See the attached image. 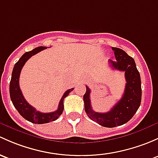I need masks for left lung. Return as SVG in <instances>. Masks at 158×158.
<instances>
[{
    "label": "left lung",
    "instance_id": "8db88e82",
    "mask_svg": "<svg viewBox=\"0 0 158 158\" xmlns=\"http://www.w3.org/2000/svg\"><path fill=\"white\" fill-rule=\"evenodd\" d=\"M116 60H109V64L114 69L125 72L127 81L125 91L122 98L107 113L95 112L92 110L90 101L91 90L86 85V92L83 96L85 110L88 117L104 127L113 128L125 124L130 120L139 109L142 100L141 78L134 59L123 50L112 48Z\"/></svg>",
    "mask_w": 158,
    "mask_h": 158
}]
</instances>
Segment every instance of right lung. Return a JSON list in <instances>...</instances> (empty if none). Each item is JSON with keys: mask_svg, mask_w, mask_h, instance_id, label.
<instances>
[{"mask_svg": "<svg viewBox=\"0 0 158 158\" xmlns=\"http://www.w3.org/2000/svg\"><path fill=\"white\" fill-rule=\"evenodd\" d=\"M46 48H47L46 47H38L33 49L32 51L25 53L20 57V59L15 64L12 72L11 80L10 82V95L11 101L15 108L17 110L18 112L23 118L32 123L36 124L48 123L58 119V117L62 114L63 110H64V98L66 96L69 95V92H71L74 89L73 88H72L66 91L60 101L57 110L51 113H41L40 111H37L35 108L31 106L24 98L19 84V75H20L22 68L31 56L35 55L37 53Z\"/></svg>", "mask_w": 158, "mask_h": 158, "instance_id": "add662e5", "label": "right lung"}]
</instances>
